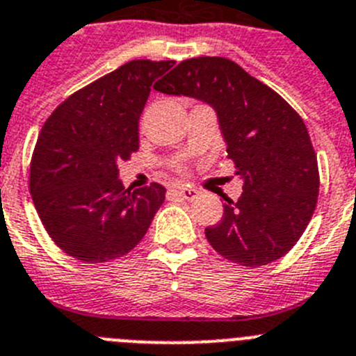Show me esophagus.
Returning <instances> with one entry per match:
<instances>
[{"instance_id":"1","label":"esophagus","mask_w":356,"mask_h":356,"mask_svg":"<svg viewBox=\"0 0 356 356\" xmlns=\"http://www.w3.org/2000/svg\"><path fill=\"white\" fill-rule=\"evenodd\" d=\"M174 193L179 195L181 198H184V200H193V198L198 197V190H195L191 186H179V188L174 190Z\"/></svg>"}]
</instances>
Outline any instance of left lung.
Segmentation results:
<instances>
[{
	"label": "left lung",
	"mask_w": 356,
	"mask_h": 356,
	"mask_svg": "<svg viewBox=\"0 0 356 356\" xmlns=\"http://www.w3.org/2000/svg\"><path fill=\"white\" fill-rule=\"evenodd\" d=\"M154 88L214 108L227 158L243 179L241 197L225 198L220 223L206 229L211 246L246 268L284 257L305 232L319 195L318 158L302 117L222 56L184 60Z\"/></svg>",
	"instance_id": "1"
}]
</instances>
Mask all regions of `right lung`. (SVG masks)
Segmentation results:
<instances>
[{
	"instance_id": "obj_1",
	"label": "right lung",
	"mask_w": 356,
	"mask_h": 356,
	"mask_svg": "<svg viewBox=\"0 0 356 356\" xmlns=\"http://www.w3.org/2000/svg\"><path fill=\"white\" fill-rule=\"evenodd\" d=\"M174 65V60L124 63L69 95L44 124L31 156L30 191L44 229L70 257H122L142 241L165 202L158 182L124 188L117 165L138 150L150 86Z\"/></svg>"
}]
</instances>
